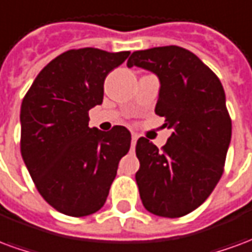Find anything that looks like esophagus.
Instances as JSON below:
<instances>
[{"instance_id":"1","label":"esophagus","mask_w":252,"mask_h":252,"mask_svg":"<svg viewBox=\"0 0 252 252\" xmlns=\"http://www.w3.org/2000/svg\"><path fill=\"white\" fill-rule=\"evenodd\" d=\"M136 142H137V135H135V133H132V140H131L132 148L135 147V144H136Z\"/></svg>"}]
</instances>
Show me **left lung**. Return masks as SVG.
Returning <instances> with one entry per match:
<instances>
[{
  "label": "left lung",
  "mask_w": 252,
  "mask_h": 252,
  "mask_svg": "<svg viewBox=\"0 0 252 252\" xmlns=\"http://www.w3.org/2000/svg\"><path fill=\"white\" fill-rule=\"evenodd\" d=\"M126 66L159 79L155 113L171 129L162 150L140 137L136 184L144 208L160 217L185 216L209 197L221 178L232 126L221 82L182 47L135 51Z\"/></svg>",
  "instance_id": "left-lung-1"
}]
</instances>
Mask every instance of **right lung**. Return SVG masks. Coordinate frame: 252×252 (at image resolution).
Here are the masks:
<instances>
[{
  "mask_svg": "<svg viewBox=\"0 0 252 252\" xmlns=\"http://www.w3.org/2000/svg\"><path fill=\"white\" fill-rule=\"evenodd\" d=\"M129 51L79 48L48 63L25 94L21 155L41 197L67 216L83 217L104 206L131 132L89 126V110L102 104L104 81Z\"/></svg>",
  "mask_w": 252,
  "mask_h": 252,
  "instance_id": "1",
  "label": "right lung"
}]
</instances>
